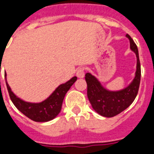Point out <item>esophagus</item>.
<instances>
[{"label":"esophagus","mask_w":154,"mask_h":154,"mask_svg":"<svg viewBox=\"0 0 154 154\" xmlns=\"http://www.w3.org/2000/svg\"><path fill=\"white\" fill-rule=\"evenodd\" d=\"M76 75H77V77L79 78H82L85 76V68L84 67H80L77 70V72H76Z\"/></svg>","instance_id":"34e87169"}]
</instances>
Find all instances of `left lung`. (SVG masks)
Masks as SVG:
<instances>
[{"instance_id":"obj_1","label":"left lung","mask_w":154,"mask_h":154,"mask_svg":"<svg viewBox=\"0 0 154 154\" xmlns=\"http://www.w3.org/2000/svg\"><path fill=\"white\" fill-rule=\"evenodd\" d=\"M129 39L130 49L135 54L137 65L134 78L128 87L119 91H110L101 85L100 81L90 72L86 74L87 84V97L93 110L104 117H114L121 113L133 103L139 91L141 68L139 57V51L131 37L126 35Z\"/></svg>"}]
</instances>
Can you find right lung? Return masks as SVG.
<instances>
[{"label": "right lung", "instance_id": "1", "mask_svg": "<svg viewBox=\"0 0 154 154\" xmlns=\"http://www.w3.org/2000/svg\"><path fill=\"white\" fill-rule=\"evenodd\" d=\"M5 77L9 95L15 106L22 114L36 122H47L60 113L65 95L77 79V77H72L67 82L59 85L47 99L38 103H32L23 100L15 95L7 83L6 75Z\"/></svg>", "mask_w": 154, "mask_h": 154}]
</instances>
